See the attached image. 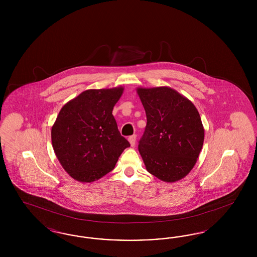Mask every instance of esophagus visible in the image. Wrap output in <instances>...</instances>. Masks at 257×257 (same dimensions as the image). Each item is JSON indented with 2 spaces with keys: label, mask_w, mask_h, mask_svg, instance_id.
Segmentation results:
<instances>
[{
  "label": "esophagus",
  "mask_w": 257,
  "mask_h": 257,
  "mask_svg": "<svg viewBox=\"0 0 257 257\" xmlns=\"http://www.w3.org/2000/svg\"><path fill=\"white\" fill-rule=\"evenodd\" d=\"M136 139H137V136H136V135H132V136H130V137L128 138V141H129V143H130L131 147H135V145H136Z\"/></svg>",
  "instance_id": "esophagus-1"
}]
</instances>
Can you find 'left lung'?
Here are the masks:
<instances>
[{
	"mask_svg": "<svg viewBox=\"0 0 257 257\" xmlns=\"http://www.w3.org/2000/svg\"><path fill=\"white\" fill-rule=\"evenodd\" d=\"M147 114L139 151L147 171L165 182L184 178L196 165L204 129L195 105L168 86L138 87Z\"/></svg>",
	"mask_w": 257,
	"mask_h": 257,
	"instance_id": "obj_1",
	"label": "left lung"
}]
</instances>
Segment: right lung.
Instances as JSON below:
<instances>
[{"label":"right lung","instance_id":"1","mask_svg":"<svg viewBox=\"0 0 257 257\" xmlns=\"http://www.w3.org/2000/svg\"><path fill=\"white\" fill-rule=\"evenodd\" d=\"M122 86L87 89L60 110L51 131L62 168L77 181L93 182L113 170L129 142L112 115Z\"/></svg>","mask_w":257,"mask_h":257}]
</instances>
